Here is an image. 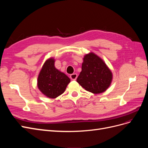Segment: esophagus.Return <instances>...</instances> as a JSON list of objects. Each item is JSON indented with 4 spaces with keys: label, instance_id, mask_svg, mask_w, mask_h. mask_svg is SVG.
I'll return each mask as SVG.
<instances>
[{
    "label": "esophagus",
    "instance_id": "obj_1",
    "mask_svg": "<svg viewBox=\"0 0 148 148\" xmlns=\"http://www.w3.org/2000/svg\"><path fill=\"white\" fill-rule=\"evenodd\" d=\"M77 77H78V75H77V73H73V74H71L70 75V78L71 79H73V80H75L77 78Z\"/></svg>",
    "mask_w": 148,
    "mask_h": 148
}]
</instances>
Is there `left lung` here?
<instances>
[{"label":"left lung","instance_id":"1","mask_svg":"<svg viewBox=\"0 0 148 148\" xmlns=\"http://www.w3.org/2000/svg\"><path fill=\"white\" fill-rule=\"evenodd\" d=\"M112 80V73L101 58L93 52L85 55L82 71L77 82L86 91L93 94L104 92Z\"/></svg>","mask_w":148,"mask_h":148}]
</instances>
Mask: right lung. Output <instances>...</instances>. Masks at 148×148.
Segmentation results:
<instances>
[{
    "label": "right lung",
    "instance_id": "1",
    "mask_svg": "<svg viewBox=\"0 0 148 148\" xmlns=\"http://www.w3.org/2000/svg\"><path fill=\"white\" fill-rule=\"evenodd\" d=\"M53 58L47 59L44 64L38 78V87L46 96L56 98L64 93L70 79L57 70Z\"/></svg>",
    "mask_w": 148,
    "mask_h": 148
}]
</instances>
